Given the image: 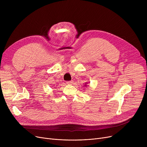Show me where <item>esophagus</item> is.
I'll return each instance as SVG.
<instances>
[{"instance_id":"34e87169","label":"esophagus","mask_w":147,"mask_h":147,"mask_svg":"<svg viewBox=\"0 0 147 147\" xmlns=\"http://www.w3.org/2000/svg\"><path fill=\"white\" fill-rule=\"evenodd\" d=\"M73 80H71V81H67L66 83H67V84H73Z\"/></svg>"}]
</instances>
